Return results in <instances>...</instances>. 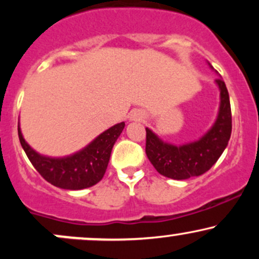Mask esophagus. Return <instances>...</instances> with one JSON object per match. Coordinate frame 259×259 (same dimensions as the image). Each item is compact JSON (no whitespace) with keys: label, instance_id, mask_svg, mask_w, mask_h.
Listing matches in <instances>:
<instances>
[{"label":"esophagus","instance_id":"1","mask_svg":"<svg viewBox=\"0 0 259 259\" xmlns=\"http://www.w3.org/2000/svg\"><path fill=\"white\" fill-rule=\"evenodd\" d=\"M130 119L134 120V121H140V120L144 119V114H142L141 112L135 111V112H133L132 114H130Z\"/></svg>","mask_w":259,"mask_h":259}]
</instances>
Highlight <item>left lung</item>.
Listing matches in <instances>:
<instances>
[{
  "label": "left lung",
  "mask_w": 259,
  "mask_h": 259,
  "mask_svg": "<svg viewBox=\"0 0 259 259\" xmlns=\"http://www.w3.org/2000/svg\"><path fill=\"white\" fill-rule=\"evenodd\" d=\"M221 90V106L214 125L198 141L183 146L163 142L146 127V154L156 170L175 180H185L206 173L218 160L231 135V107L225 82L215 80Z\"/></svg>",
  "instance_id": "1"
}]
</instances>
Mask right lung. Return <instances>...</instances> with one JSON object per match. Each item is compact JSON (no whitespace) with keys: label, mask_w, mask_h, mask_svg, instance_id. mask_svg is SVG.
I'll return each instance as SVG.
<instances>
[{"label":"right lung","mask_w":259,"mask_h":259,"mask_svg":"<svg viewBox=\"0 0 259 259\" xmlns=\"http://www.w3.org/2000/svg\"><path fill=\"white\" fill-rule=\"evenodd\" d=\"M124 126L123 121L109 127L84 150L64 158H51L35 152L25 142L20 127H18V136L29 160L45 180L61 189L81 190L94 186L102 179L108 167L113 145Z\"/></svg>","instance_id":"1"}]
</instances>
